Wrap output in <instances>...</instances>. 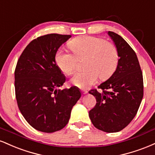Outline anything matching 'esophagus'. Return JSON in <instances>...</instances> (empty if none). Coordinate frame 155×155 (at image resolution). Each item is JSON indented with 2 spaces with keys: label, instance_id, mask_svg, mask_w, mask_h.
<instances>
[{
  "label": "esophagus",
  "instance_id": "obj_1",
  "mask_svg": "<svg viewBox=\"0 0 155 155\" xmlns=\"http://www.w3.org/2000/svg\"><path fill=\"white\" fill-rule=\"evenodd\" d=\"M82 93H83V94H88V91H84V90H82Z\"/></svg>",
  "mask_w": 155,
  "mask_h": 155
}]
</instances>
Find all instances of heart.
<instances>
[{
	"mask_svg": "<svg viewBox=\"0 0 155 155\" xmlns=\"http://www.w3.org/2000/svg\"><path fill=\"white\" fill-rule=\"evenodd\" d=\"M69 47L73 54L59 49L55 54L56 65L63 73L70 74L74 70L77 59H85L83 67L85 70L78 72L70 82L78 88L85 89L96 83L98 76L107 79L112 75L118 63L117 49L113 44L103 38L83 36L72 40Z\"/></svg>",
	"mask_w": 155,
	"mask_h": 155,
	"instance_id": "b5f03b06",
	"label": "heart"
}]
</instances>
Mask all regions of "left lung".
I'll list each match as a JSON object with an SVG mask.
<instances>
[{"label": "left lung", "instance_id": "8db88e82", "mask_svg": "<svg viewBox=\"0 0 155 155\" xmlns=\"http://www.w3.org/2000/svg\"><path fill=\"white\" fill-rule=\"evenodd\" d=\"M107 34L120 59L112 76L98 86L102 92L89 91L97 102L89 111V117L99 130L115 133L125 128L137 113L143 95V75L137 56L128 43L115 32Z\"/></svg>", "mask_w": 155, "mask_h": 155}]
</instances>
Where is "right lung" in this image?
<instances>
[{"label": "right lung", "mask_w": 155, "mask_h": 155, "mask_svg": "<svg viewBox=\"0 0 155 155\" xmlns=\"http://www.w3.org/2000/svg\"><path fill=\"white\" fill-rule=\"evenodd\" d=\"M71 35L48 34L31 41L16 64L15 93L21 114L32 128L53 133L65 127L81 96L77 87L57 89L66 77L56 65L55 54Z\"/></svg>", "instance_id": "1"}]
</instances>
